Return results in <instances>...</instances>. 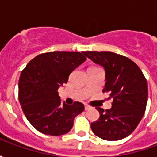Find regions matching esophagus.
Segmentation results:
<instances>
[{
	"instance_id": "esophagus-1",
	"label": "esophagus",
	"mask_w": 157,
	"mask_h": 157,
	"mask_svg": "<svg viewBox=\"0 0 157 157\" xmlns=\"http://www.w3.org/2000/svg\"><path fill=\"white\" fill-rule=\"evenodd\" d=\"M88 109H90V106L85 104V110H88Z\"/></svg>"
}]
</instances>
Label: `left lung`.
Here are the masks:
<instances>
[{
    "label": "left lung",
    "mask_w": 157,
    "mask_h": 157,
    "mask_svg": "<svg viewBox=\"0 0 157 157\" xmlns=\"http://www.w3.org/2000/svg\"><path fill=\"white\" fill-rule=\"evenodd\" d=\"M83 54L105 70L102 92L113 99L112 108H97L100 117L91 124L92 132L105 140H118L135 130L145 113L148 86L141 70L125 56L110 51H85Z\"/></svg>",
    "instance_id": "left-lung-1"
}]
</instances>
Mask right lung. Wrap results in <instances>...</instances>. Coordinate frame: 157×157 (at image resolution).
Wrapping results in <instances>:
<instances>
[{
    "label": "right lung",
    "mask_w": 157,
    "mask_h": 157,
    "mask_svg": "<svg viewBox=\"0 0 157 157\" xmlns=\"http://www.w3.org/2000/svg\"><path fill=\"white\" fill-rule=\"evenodd\" d=\"M86 59L83 52H48L37 55L22 71L19 102L27 119L37 130L58 136L71 129L74 118L84 111V105L80 102L62 104L58 89Z\"/></svg>",
    "instance_id": "right-lung-1"
}]
</instances>
